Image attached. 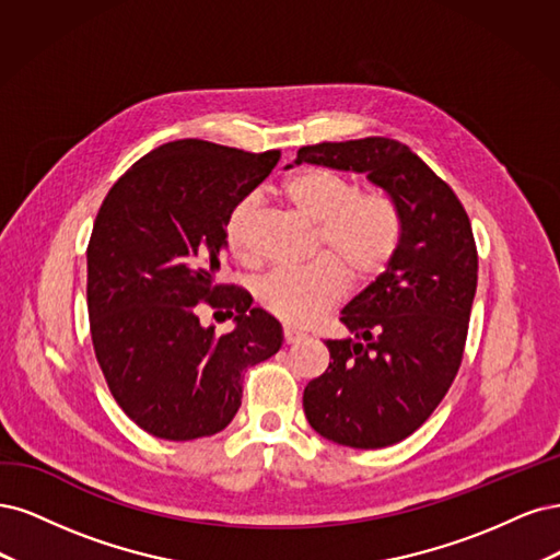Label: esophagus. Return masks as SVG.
Returning <instances> with one entry per match:
<instances>
[{"instance_id":"obj_1","label":"esophagus","mask_w":560,"mask_h":560,"mask_svg":"<svg viewBox=\"0 0 560 560\" xmlns=\"http://www.w3.org/2000/svg\"><path fill=\"white\" fill-rule=\"evenodd\" d=\"M302 337H304L302 330H295V328H291V326L283 328V341H285V345H295V341L302 339Z\"/></svg>"}]
</instances>
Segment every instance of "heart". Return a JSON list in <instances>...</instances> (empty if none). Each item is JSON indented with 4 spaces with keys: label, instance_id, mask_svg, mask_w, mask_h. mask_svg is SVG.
<instances>
[{
    "label": "heart",
    "instance_id": "1",
    "mask_svg": "<svg viewBox=\"0 0 560 560\" xmlns=\"http://www.w3.org/2000/svg\"><path fill=\"white\" fill-rule=\"evenodd\" d=\"M283 200L318 225L314 262L300 269H277L258 283V302L288 326H304L347 293L349 275L372 281L390 265L400 246V213L384 192L358 190L345 172L302 167L281 184ZM254 197L237 202L225 221V244L244 258Z\"/></svg>",
    "mask_w": 560,
    "mask_h": 560
}]
</instances>
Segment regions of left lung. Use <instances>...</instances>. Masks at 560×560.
<instances>
[{
  "label": "left lung",
  "mask_w": 560,
  "mask_h": 560,
  "mask_svg": "<svg viewBox=\"0 0 560 560\" xmlns=\"http://www.w3.org/2000/svg\"><path fill=\"white\" fill-rule=\"evenodd\" d=\"M302 162L368 174L400 213L390 265L341 310L353 339L326 341L332 363L302 395L318 435L390 446L428 421L458 374L477 291L472 225L456 192L395 139L323 141L302 147Z\"/></svg>",
  "instance_id": "1"
}]
</instances>
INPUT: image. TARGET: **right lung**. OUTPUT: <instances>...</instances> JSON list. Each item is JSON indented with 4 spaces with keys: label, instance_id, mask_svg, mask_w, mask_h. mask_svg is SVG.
Wrapping results in <instances>:
<instances>
[{
    "label": "right lung",
    "instance_id": "obj_1",
    "mask_svg": "<svg viewBox=\"0 0 560 560\" xmlns=\"http://www.w3.org/2000/svg\"><path fill=\"white\" fill-rule=\"evenodd\" d=\"M279 158L202 139L162 143L97 211L88 244L90 335L116 402L153 438L221 432L242 405V372L281 349L279 320L250 306L244 288L215 281L230 211ZM200 303L225 311L235 330L205 329Z\"/></svg>",
    "mask_w": 560,
    "mask_h": 560
}]
</instances>
